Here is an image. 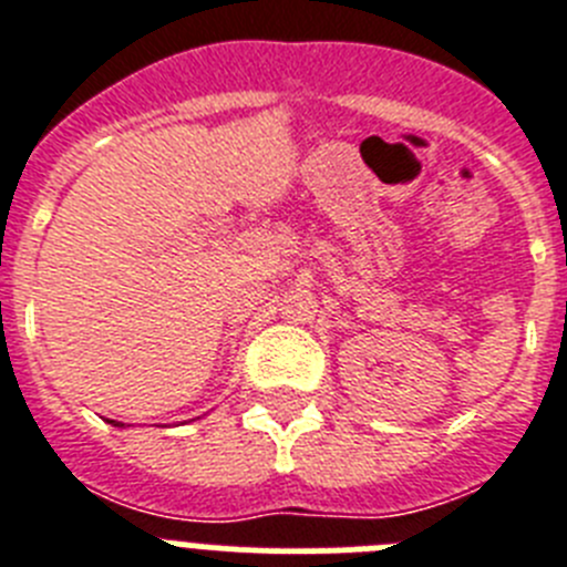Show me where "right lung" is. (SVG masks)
<instances>
[{
	"label": "right lung",
	"mask_w": 567,
	"mask_h": 567,
	"mask_svg": "<svg viewBox=\"0 0 567 567\" xmlns=\"http://www.w3.org/2000/svg\"><path fill=\"white\" fill-rule=\"evenodd\" d=\"M107 423H113V425H124V423H115V420H107Z\"/></svg>",
	"instance_id": "obj_1"
}]
</instances>
